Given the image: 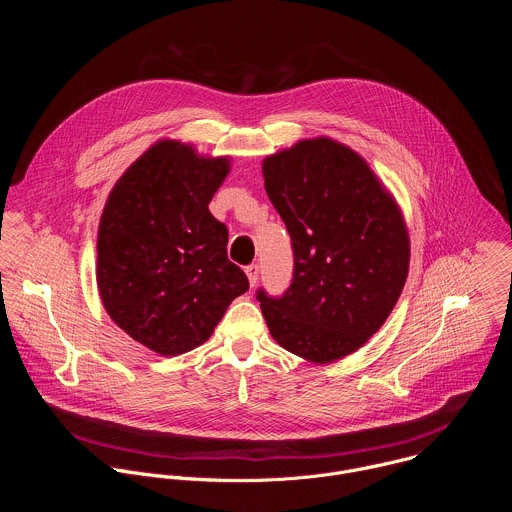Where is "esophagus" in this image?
Instances as JSON below:
<instances>
[{"label": "esophagus", "instance_id": "1", "mask_svg": "<svg viewBox=\"0 0 512 512\" xmlns=\"http://www.w3.org/2000/svg\"><path fill=\"white\" fill-rule=\"evenodd\" d=\"M245 273H247V277H249V283L255 285L257 279H259V265H257V263L247 265V267H245Z\"/></svg>", "mask_w": 512, "mask_h": 512}]
</instances>
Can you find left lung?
Wrapping results in <instances>:
<instances>
[{
    "mask_svg": "<svg viewBox=\"0 0 512 512\" xmlns=\"http://www.w3.org/2000/svg\"><path fill=\"white\" fill-rule=\"evenodd\" d=\"M265 192L294 249L281 298L257 291L275 342L310 362H334L393 312L409 271V235L393 196L354 150L298 141L263 160Z\"/></svg>",
    "mask_w": 512,
    "mask_h": 512,
    "instance_id": "1",
    "label": "left lung"
}]
</instances>
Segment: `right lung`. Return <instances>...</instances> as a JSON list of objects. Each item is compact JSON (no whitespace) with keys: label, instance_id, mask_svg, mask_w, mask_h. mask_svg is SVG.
Wrapping results in <instances>:
<instances>
[{"label":"right lung","instance_id":"add662e5","mask_svg":"<svg viewBox=\"0 0 512 512\" xmlns=\"http://www.w3.org/2000/svg\"><path fill=\"white\" fill-rule=\"evenodd\" d=\"M231 170L190 143L162 139L113 186L97 235V285L111 320L162 356L206 342L249 289L229 261L227 227L208 202Z\"/></svg>","mask_w":512,"mask_h":512}]
</instances>
